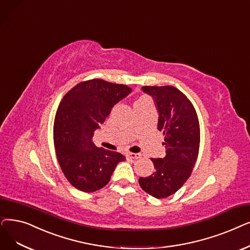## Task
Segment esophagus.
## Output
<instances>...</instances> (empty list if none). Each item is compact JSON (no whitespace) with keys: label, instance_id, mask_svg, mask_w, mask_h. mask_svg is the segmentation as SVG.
Segmentation results:
<instances>
[{"label":"esophagus","instance_id":"obj_1","mask_svg":"<svg viewBox=\"0 0 250 250\" xmlns=\"http://www.w3.org/2000/svg\"><path fill=\"white\" fill-rule=\"evenodd\" d=\"M126 157L131 158V159H138L141 157V155L139 153H127Z\"/></svg>","mask_w":250,"mask_h":250}]
</instances>
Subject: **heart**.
<instances>
[{"label":"heart","mask_w":250,"mask_h":250,"mask_svg":"<svg viewBox=\"0 0 250 250\" xmlns=\"http://www.w3.org/2000/svg\"><path fill=\"white\" fill-rule=\"evenodd\" d=\"M144 101H148L146 98H141V99H139L135 104H137V103H141V102H144Z\"/></svg>","instance_id":"1"}]
</instances>
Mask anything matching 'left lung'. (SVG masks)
Returning <instances> with one entry per match:
<instances>
[{
    "label": "left lung",
    "mask_w": 250,
    "mask_h": 250,
    "mask_svg": "<svg viewBox=\"0 0 250 250\" xmlns=\"http://www.w3.org/2000/svg\"><path fill=\"white\" fill-rule=\"evenodd\" d=\"M153 98L158 112V131L165 135L166 156L151 158L154 172L140 178L146 193L157 199L175 194L190 177L200 143L198 117L192 103L175 86H142Z\"/></svg>",
    "instance_id": "8db88e82"
}]
</instances>
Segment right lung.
Returning a JSON list of instances; mask_svg holds the SVG:
<instances>
[{
    "instance_id": "obj_1",
    "label": "right lung",
    "mask_w": 250,
    "mask_h": 250,
    "mask_svg": "<svg viewBox=\"0 0 250 250\" xmlns=\"http://www.w3.org/2000/svg\"><path fill=\"white\" fill-rule=\"evenodd\" d=\"M125 84L90 80L72 88L58 107L54 123V145L61 169L68 182L83 192L106 186L125 157L96 147L93 136L115 104L131 94Z\"/></svg>"
}]
</instances>
